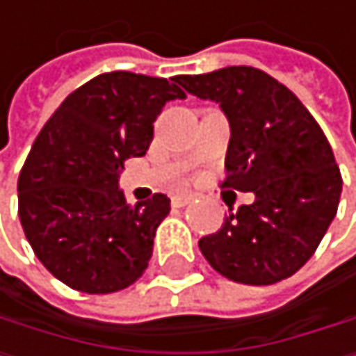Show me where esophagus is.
<instances>
[{"label":"esophagus","instance_id":"obj_1","mask_svg":"<svg viewBox=\"0 0 356 356\" xmlns=\"http://www.w3.org/2000/svg\"><path fill=\"white\" fill-rule=\"evenodd\" d=\"M191 202H193V195H188V193H178L172 197V206H176V208H182Z\"/></svg>","mask_w":356,"mask_h":356}]
</instances>
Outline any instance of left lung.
<instances>
[{
    "label": "left lung",
    "mask_w": 356,
    "mask_h": 356,
    "mask_svg": "<svg viewBox=\"0 0 356 356\" xmlns=\"http://www.w3.org/2000/svg\"><path fill=\"white\" fill-rule=\"evenodd\" d=\"M178 82L220 106L231 127L222 186L254 195L200 240L202 254L242 284L293 276L318 248L340 204L342 176L323 129L293 91L257 67L234 65Z\"/></svg>",
    "instance_id": "8db88e82"
}]
</instances>
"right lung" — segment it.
I'll return each instance as SVG.
<instances>
[{
  "instance_id": "add662e5",
  "label": "right lung",
  "mask_w": 356,
  "mask_h": 356,
  "mask_svg": "<svg viewBox=\"0 0 356 356\" xmlns=\"http://www.w3.org/2000/svg\"><path fill=\"white\" fill-rule=\"evenodd\" d=\"M176 78L108 72L55 110L19 176V218L44 268L88 295L134 284L152 257L168 195L129 206L118 188L122 163L144 156L156 116L184 99Z\"/></svg>"
}]
</instances>
